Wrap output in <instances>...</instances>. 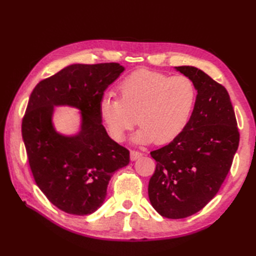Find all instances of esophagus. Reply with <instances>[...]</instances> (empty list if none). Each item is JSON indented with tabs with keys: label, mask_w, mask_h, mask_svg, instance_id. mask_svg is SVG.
Segmentation results:
<instances>
[{
	"label": "esophagus",
	"mask_w": 256,
	"mask_h": 256,
	"mask_svg": "<svg viewBox=\"0 0 256 256\" xmlns=\"http://www.w3.org/2000/svg\"><path fill=\"white\" fill-rule=\"evenodd\" d=\"M142 156H143V154L140 153V152L134 150H131V160H136L138 158H140V157H142Z\"/></svg>",
	"instance_id": "obj_1"
}]
</instances>
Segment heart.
<instances>
[{
	"label": "heart",
	"instance_id": "1",
	"mask_svg": "<svg viewBox=\"0 0 256 256\" xmlns=\"http://www.w3.org/2000/svg\"><path fill=\"white\" fill-rule=\"evenodd\" d=\"M118 94V99L106 94L99 101V116L108 136L122 142L138 122L142 126L135 135L138 142L164 144L186 128L198 91L187 76L138 70L121 81Z\"/></svg>",
	"mask_w": 256,
	"mask_h": 256
}]
</instances>
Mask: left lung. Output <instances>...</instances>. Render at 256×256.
<instances>
[{
    "label": "left lung",
    "instance_id": "8db88e82",
    "mask_svg": "<svg viewBox=\"0 0 256 256\" xmlns=\"http://www.w3.org/2000/svg\"><path fill=\"white\" fill-rule=\"evenodd\" d=\"M176 69L194 81L198 96L186 128L168 145L150 152L156 168L148 184L150 201L168 219L187 218L214 197L240 142L224 86L196 67Z\"/></svg>",
    "mask_w": 256,
    "mask_h": 256
}]
</instances>
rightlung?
<instances>
[{"label":"right lung","instance_id":"1","mask_svg":"<svg viewBox=\"0 0 256 256\" xmlns=\"http://www.w3.org/2000/svg\"><path fill=\"white\" fill-rule=\"evenodd\" d=\"M123 70L116 62L72 64L40 81L30 96L22 136L32 177L47 199L69 214L100 208L112 174L130 162L128 150L108 136L99 116L103 92ZM64 104L83 113L76 137L52 128L53 106Z\"/></svg>","mask_w":256,"mask_h":256}]
</instances>
